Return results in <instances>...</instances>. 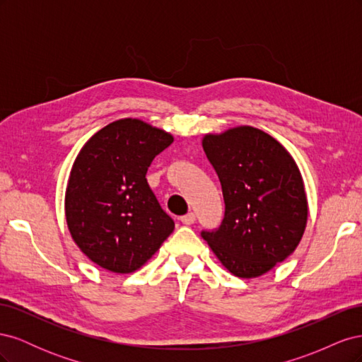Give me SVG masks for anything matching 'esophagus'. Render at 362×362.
Listing matches in <instances>:
<instances>
[{
	"instance_id": "esophagus-1",
	"label": "esophagus",
	"mask_w": 362,
	"mask_h": 362,
	"mask_svg": "<svg viewBox=\"0 0 362 362\" xmlns=\"http://www.w3.org/2000/svg\"><path fill=\"white\" fill-rule=\"evenodd\" d=\"M194 221H196L194 213H187V214L181 217V222H182L184 225H193Z\"/></svg>"
}]
</instances>
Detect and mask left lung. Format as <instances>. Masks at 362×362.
I'll return each instance as SVG.
<instances>
[{"label": "left lung", "mask_w": 362, "mask_h": 362, "mask_svg": "<svg viewBox=\"0 0 362 362\" xmlns=\"http://www.w3.org/2000/svg\"><path fill=\"white\" fill-rule=\"evenodd\" d=\"M202 148L222 184L225 217L202 237L238 278H257L300 243L308 201L300 170L278 140L254 127L205 134Z\"/></svg>", "instance_id": "left-lung-1"}]
</instances>
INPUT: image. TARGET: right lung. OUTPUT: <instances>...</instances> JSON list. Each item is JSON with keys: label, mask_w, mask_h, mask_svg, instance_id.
<instances>
[{"label": "right lung", "mask_w": 362, "mask_h": 362, "mask_svg": "<svg viewBox=\"0 0 362 362\" xmlns=\"http://www.w3.org/2000/svg\"><path fill=\"white\" fill-rule=\"evenodd\" d=\"M173 136L125 117L95 133L76 156L64 194L75 245L113 273L140 269L175 228L146 181L152 160Z\"/></svg>", "instance_id": "1"}]
</instances>
